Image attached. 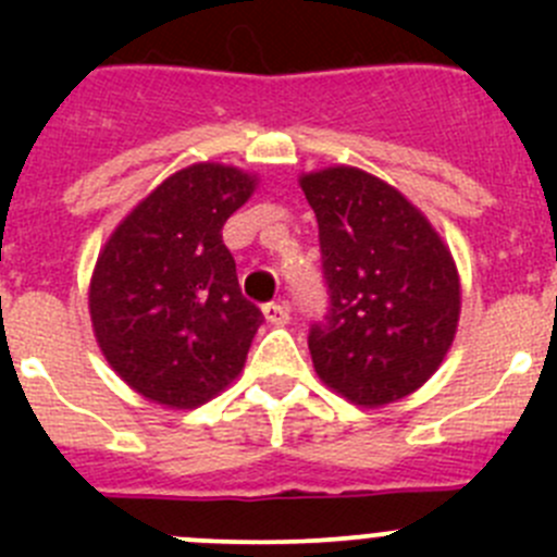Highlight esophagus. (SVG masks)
<instances>
[{
  "mask_svg": "<svg viewBox=\"0 0 557 557\" xmlns=\"http://www.w3.org/2000/svg\"><path fill=\"white\" fill-rule=\"evenodd\" d=\"M263 318L269 320V323L272 325H285L290 320V310H288V305H267L263 307Z\"/></svg>",
  "mask_w": 557,
  "mask_h": 557,
  "instance_id": "1",
  "label": "esophagus"
}]
</instances>
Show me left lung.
I'll list each match as a JSON object with an SVG mask.
<instances>
[{"mask_svg":"<svg viewBox=\"0 0 557 557\" xmlns=\"http://www.w3.org/2000/svg\"><path fill=\"white\" fill-rule=\"evenodd\" d=\"M318 218L331 310L310 331L318 377L358 407L377 409L434 377L453 347L460 277L429 218L358 166L299 177Z\"/></svg>","mask_w":557,"mask_h":557,"instance_id":"left-lung-1","label":"left lung"}]
</instances>
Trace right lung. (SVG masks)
Segmentation results:
<instances>
[{
    "label": "right lung",
    "instance_id": "obj_1",
    "mask_svg": "<svg viewBox=\"0 0 557 557\" xmlns=\"http://www.w3.org/2000/svg\"><path fill=\"white\" fill-rule=\"evenodd\" d=\"M256 174L199 161L156 185L94 267L88 312L112 372L148 401L196 409L243 372L263 314L245 299L223 223Z\"/></svg>",
    "mask_w": 557,
    "mask_h": 557
}]
</instances>
